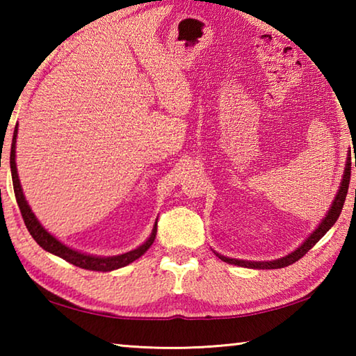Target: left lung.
Masks as SVG:
<instances>
[{
  "instance_id": "1",
  "label": "left lung",
  "mask_w": 356,
  "mask_h": 356,
  "mask_svg": "<svg viewBox=\"0 0 356 356\" xmlns=\"http://www.w3.org/2000/svg\"><path fill=\"white\" fill-rule=\"evenodd\" d=\"M350 155L347 156L346 161V168H344V174H342V180L339 184V190H337L336 196L333 202H331V207L328 209L327 215L323 216L322 221L318 222V226L312 231L308 238L301 243L297 250H293L292 252H289L284 257L280 259H273V261H243V259H232V257H226L220 254V252L213 251L216 256H218L222 262L231 264V265H238V267H246V268H257V270H272V268H282L287 267V265H292L293 262H297L298 259L303 257L306 252H308L312 246H314L318 240H321L325 234H327L331 227H333L334 222L337 221L341 215V210L344 207V201L348 191V182H350ZM356 166V161H355Z\"/></svg>"
}]
</instances>
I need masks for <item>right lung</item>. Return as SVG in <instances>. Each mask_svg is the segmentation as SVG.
<instances>
[{"instance_id":"1","label":"right lung","mask_w":356,"mask_h":356,"mask_svg":"<svg viewBox=\"0 0 356 356\" xmlns=\"http://www.w3.org/2000/svg\"><path fill=\"white\" fill-rule=\"evenodd\" d=\"M17 134H19V127L15 125L14 136H12V146H10L12 184H14L15 200L20 207L23 220H25L28 231H29V234H31L35 242H38V245H40L45 251L51 252V254H55L58 257L64 259V261L76 265V267L84 268V270H92V272H113V270L122 268V267H125V265H129L134 261H136V259H140L144 252L150 248V245L154 243L155 236H156V221H159V218L155 220L152 232H150V236L146 242L138 246V248H135V250L124 252V254H118V256H94V254H88V252H81L78 250L70 248V246L63 243L61 240H58L55 236H53V234L48 232L47 229L40 225V221L35 218V215L31 210V207H29L25 195H23L19 172H17V163H15Z\"/></svg>"}]
</instances>
